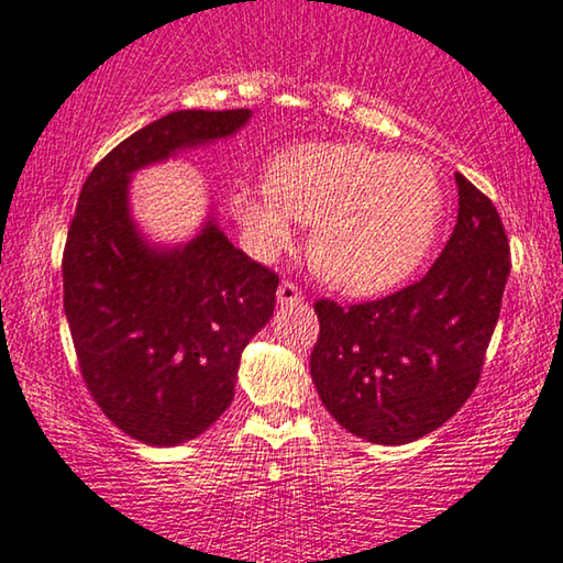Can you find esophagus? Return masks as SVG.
I'll return each mask as SVG.
<instances>
[{
	"instance_id": "34e87169",
	"label": "esophagus",
	"mask_w": 563,
	"mask_h": 563,
	"mask_svg": "<svg viewBox=\"0 0 563 563\" xmlns=\"http://www.w3.org/2000/svg\"><path fill=\"white\" fill-rule=\"evenodd\" d=\"M276 301L279 305H299V301H305V294H301V289L297 287V284L291 282H282L279 289H276Z\"/></svg>"
}]
</instances>
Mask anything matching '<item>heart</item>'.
I'll return each instance as SVG.
<instances>
[{
  "label": "heart",
  "mask_w": 563,
  "mask_h": 563,
  "mask_svg": "<svg viewBox=\"0 0 563 563\" xmlns=\"http://www.w3.org/2000/svg\"><path fill=\"white\" fill-rule=\"evenodd\" d=\"M231 211L262 256L311 223L309 254L334 289L375 294L418 269L443 221V186L422 155L307 143L276 155L266 184H239Z\"/></svg>",
  "instance_id": "obj_1"
}]
</instances>
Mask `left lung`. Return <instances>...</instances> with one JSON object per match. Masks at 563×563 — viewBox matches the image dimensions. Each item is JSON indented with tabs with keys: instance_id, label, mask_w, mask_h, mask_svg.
<instances>
[{
	"instance_id": "obj_1",
	"label": "left lung",
	"mask_w": 563,
	"mask_h": 563,
	"mask_svg": "<svg viewBox=\"0 0 563 563\" xmlns=\"http://www.w3.org/2000/svg\"><path fill=\"white\" fill-rule=\"evenodd\" d=\"M457 223L420 282L340 307L319 299L311 383L352 435L405 445L451 420L481 377L511 272L496 206L455 173Z\"/></svg>"
}]
</instances>
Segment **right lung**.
Here are the masks:
<instances>
[{
  "instance_id": "add662e5",
  "label": "right lung",
  "mask_w": 563,
  "mask_h": 563,
  "mask_svg": "<svg viewBox=\"0 0 563 563\" xmlns=\"http://www.w3.org/2000/svg\"><path fill=\"white\" fill-rule=\"evenodd\" d=\"M249 118L168 112L115 145L77 198L63 256L67 324L95 402L145 445H180L221 418L279 276L233 246L213 211L184 244H153L131 213L133 173L236 135Z\"/></svg>"
}]
</instances>
